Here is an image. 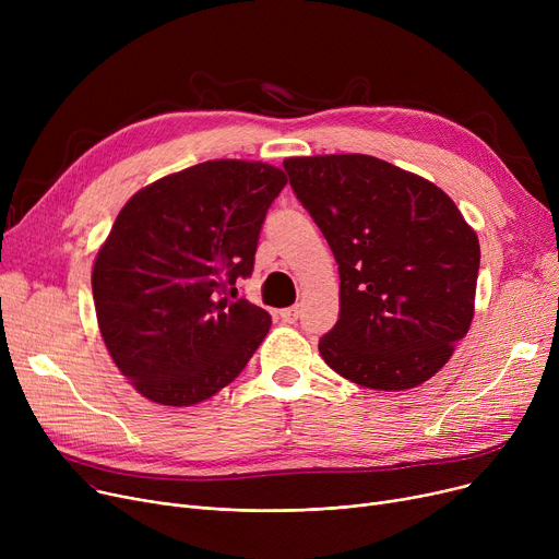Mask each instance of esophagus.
<instances>
[{"mask_svg":"<svg viewBox=\"0 0 559 559\" xmlns=\"http://www.w3.org/2000/svg\"><path fill=\"white\" fill-rule=\"evenodd\" d=\"M299 306H292V308H285V310H281V319L283 321H287V324H295V321L299 319Z\"/></svg>","mask_w":559,"mask_h":559,"instance_id":"obj_1","label":"esophagus"}]
</instances>
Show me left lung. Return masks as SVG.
Listing matches in <instances>:
<instances>
[{"mask_svg":"<svg viewBox=\"0 0 559 559\" xmlns=\"http://www.w3.org/2000/svg\"><path fill=\"white\" fill-rule=\"evenodd\" d=\"M283 167L340 270V319L319 340L321 358L369 390L421 385L472 326L476 233L437 186L380 158L308 156Z\"/></svg>","mask_w":559,"mask_h":559,"instance_id":"obj_1","label":"left lung"}]
</instances>
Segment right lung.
Instances as JSON below:
<instances>
[{
    "mask_svg": "<svg viewBox=\"0 0 559 559\" xmlns=\"http://www.w3.org/2000/svg\"><path fill=\"white\" fill-rule=\"evenodd\" d=\"M287 176L264 163L209 160L140 190L93 270L108 354L160 405H194L240 376L272 317L226 299L249 278L260 228Z\"/></svg>",
    "mask_w": 559,
    "mask_h": 559,
    "instance_id": "right-lung-1",
    "label": "right lung"
}]
</instances>
